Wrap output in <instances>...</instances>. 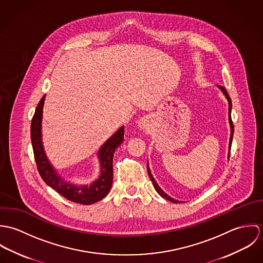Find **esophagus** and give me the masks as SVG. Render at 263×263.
<instances>
[{"label": "esophagus", "mask_w": 263, "mask_h": 263, "mask_svg": "<svg viewBox=\"0 0 263 263\" xmlns=\"http://www.w3.org/2000/svg\"><path fill=\"white\" fill-rule=\"evenodd\" d=\"M146 124H147V122H146V120H145V119H142V120H140V126H141L142 128L146 127Z\"/></svg>", "instance_id": "34e87169"}]
</instances>
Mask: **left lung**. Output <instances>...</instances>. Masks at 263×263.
<instances>
[{"instance_id":"obj_1","label":"left lung","mask_w":263,"mask_h":263,"mask_svg":"<svg viewBox=\"0 0 263 263\" xmlns=\"http://www.w3.org/2000/svg\"><path fill=\"white\" fill-rule=\"evenodd\" d=\"M220 87V89L223 91V93L225 94L226 97H227V99H228V101H229V121H230V126H231V137H230V150H231V145H232V140H233V135H234V124H233V121H232V118H231V109H232V102H231V98H230V96H229V94H228V92H227V90H226L224 87H222V86H219ZM229 157H230V152H229ZM148 174H149V176H150V179L152 180V182H153V185H154V187L156 189V191L162 196V197H164V198H166V199H168L169 201H171V202H174V203H179V202H181V201H178V200H176V199H174V198H172V197H170L168 194H166L161 188L159 187V185L157 184V182L155 181V179H154V177L152 176V174H151L150 169H149V167H148Z\"/></svg>"}]
</instances>
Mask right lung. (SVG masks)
<instances>
[{
    "label": "right lung",
    "instance_id": "obj_1",
    "mask_svg": "<svg viewBox=\"0 0 263 263\" xmlns=\"http://www.w3.org/2000/svg\"><path fill=\"white\" fill-rule=\"evenodd\" d=\"M44 97L45 96L40 99L31 120V143L38 172L41 178L48 186L53 188L57 192L71 201L82 204H91L99 201L108 194L112 185L113 154L123 142L124 127L122 126L118 129L99 151L98 156L101 163V175L95 182L89 186H76L67 183L55 173L54 169L47 161L42 147L41 117Z\"/></svg>",
    "mask_w": 263,
    "mask_h": 263
}]
</instances>
